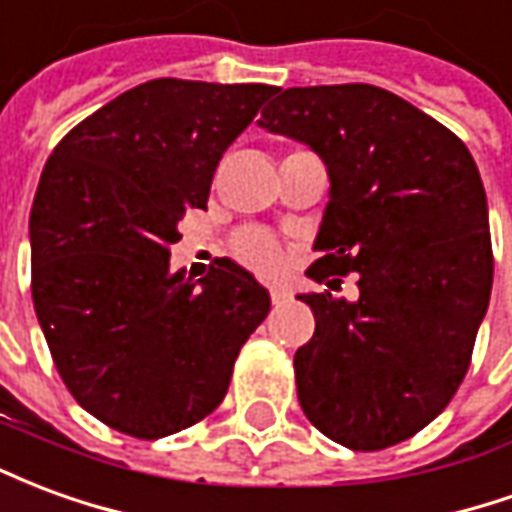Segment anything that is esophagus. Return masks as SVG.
<instances>
[{
	"instance_id": "esophagus-1",
	"label": "esophagus",
	"mask_w": 512,
	"mask_h": 512,
	"mask_svg": "<svg viewBox=\"0 0 512 512\" xmlns=\"http://www.w3.org/2000/svg\"><path fill=\"white\" fill-rule=\"evenodd\" d=\"M268 293H271V304H277V307L290 299L288 285H271V288H268Z\"/></svg>"
}]
</instances>
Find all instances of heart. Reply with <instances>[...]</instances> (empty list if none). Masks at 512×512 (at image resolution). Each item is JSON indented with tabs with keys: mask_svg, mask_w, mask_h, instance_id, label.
<instances>
[{
	"mask_svg": "<svg viewBox=\"0 0 512 512\" xmlns=\"http://www.w3.org/2000/svg\"><path fill=\"white\" fill-rule=\"evenodd\" d=\"M235 260H241L246 268H252L257 274H274L285 263V249L279 244V238L268 230H241L230 241Z\"/></svg>",
	"mask_w": 512,
	"mask_h": 512,
	"instance_id": "heart-1",
	"label": "heart"
}]
</instances>
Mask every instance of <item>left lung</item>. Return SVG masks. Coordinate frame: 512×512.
Masks as SVG:
<instances>
[{"label":"left lung","instance_id":"1","mask_svg":"<svg viewBox=\"0 0 512 512\" xmlns=\"http://www.w3.org/2000/svg\"><path fill=\"white\" fill-rule=\"evenodd\" d=\"M274 95L257 123L307 142L332 180L307 274H359L356 304L299 296L315 315L293 359L299 403L348 450H386L439 417L472 365L494 282L483 180L450 128L389 90Z\"/></svg>","mask_w":512,"mask_h":512}]
</instances>
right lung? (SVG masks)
Instances as JSON below:
<instances>
[{
	"label": "right lung",
	"mask_w": 512,
	"mask_h": 512,
	"mask_svg": "<svg viewBox=\"0 0 512 512\" xmlns=\"http://www.w3.org/2000/svg\"><path fill=\"white\" fill-rule=\"evenodd\" d=\"M271 84L153 79L62 136L29 213L32 301L76 403L134 439L197 425L227 395L268 315L255 277L216 257L200 282L169 271L178 222Z\"/></svg>",
	"instance_id": "obj_1"
}]
</instances>
